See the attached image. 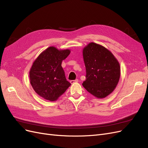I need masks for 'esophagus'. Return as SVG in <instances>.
<instances>
[{
    "label": "esophagus",
    "instance_id": "obj_1",
    "mask_svg": "<svg viewBox=\"0 0 148 148\" xmlns=\"http://www.w3.org/2000/svg\"><path fill=\"white\" fill-rule=\"evenodd\" d=\"M77 82H78V79H76L75 80H71V81H70V83L71 84H73L75 83H77Z\"/></svg>",
    "mask_w": 148,
    "mask_h": 148
}]
</instances>
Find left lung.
<instances>
[{
  "label": "left lung",
  "instance_id": "8db88e82",
  "mask_svg": "<svg viewBox=\"0 0 148 148\" xmlns=\"http://www.w3.org/2000/svg\"><path fill=\"white\" fill-rule=\"evenodd\" d=\"M86 67V80L82 84L86 90L97 98L109 95L117 86L120 66L110 51L99 44L89 43L83 50Z\"/></svg>",
  "mask_w": 148,
  "mask_h": 148
}]
</instances>
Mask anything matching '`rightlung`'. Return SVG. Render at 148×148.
Instances as JSON below:
<instances>
[{"label": "right lung", "instance_id": "right-lung-1", "mask_svg": "<svg viewBox=\"0 0 148 148\" xmlns=\"http://www.w3.org/2000/svg\"><path fill=\"white\" fill-rule=\"evenodd\" d=\"M69 49L58 50L49 47L33 62L29 71L30 83L35 92L44 99L56 101L70 85L62 67L63 60L70 54Z\"/></svg>", "mask_w": 148, "mask_h": 148}]
</instances>
